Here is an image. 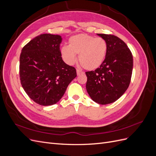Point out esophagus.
<instances>
[{"mask_svg": "<svg viewBox=\"0 0 156 156\" xmlns=\"http://www.w3.org/2000/svg\"><path fill=\"white\" fill-rule=\"evenodd\" d=\"M77 75H80L81 74H83L84 73V72H82L81 70H80V69H77Z\"/></svg>", "mask_w": 156, "mask_h": 156, "instance_id": "1", "label": "esophagus"}]
</instances>
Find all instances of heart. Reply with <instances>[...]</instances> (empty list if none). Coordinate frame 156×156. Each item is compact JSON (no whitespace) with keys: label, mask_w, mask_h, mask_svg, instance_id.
<instances>
[{"label":"heart","mask_w":156,"mask_h":156,"mask_svg":"<svg viewBox=\"0 0 156 156\" xmlns=\"http://www.w3.org/2000/svg\"><path fill=\"white\" fill-rule=\"evenodd\" d=\"M107 52V44L102 37L86 34H80L71 37L68 46H62L60 54L66 63L73 65L79 61L82 66L88 70L99 68L105 60Z\"/></svg>","instance_id":"1"}]
</instances>
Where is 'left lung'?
I'll return each instance as SVG.
<instances>
[{"label":"left lung","instance_id":"obj_1","mask_svg":"<svg viewBox=\"0 0 156 156\" xmlns=\"http://www.w3.org/2000/svg\"><path fill=\"white\" fill-rule=\"evenodd\" d=\"M107 44L105 60L95 71L87 72L86 88L92 100L100 105L116 101L128 88L133 66L131 52L114 35L97 34Z\"/></svg>","mask_w":156,"mask_h":156}]
</instances>
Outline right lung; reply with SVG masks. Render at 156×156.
Returning <instances> with one entry per match:
<instances>
[{
	"instance_id": "obj_1",
	"label": "right lung",
	"mask_w": 156,
	"mask_h": 156,
	"mask_svg": "<svg viewBox=\"0 0 156 156\" xmlns=\"http://www.w3.org/2000/svg\"><path fill=\"white\" fill-rule=\"evenodd\" d=\"M61 41L60 35L43 34L30 40L21 50V85L31 100L41 105L57 103L77 77L75 68L62 58Z\"/></svg>"
}]
</instances>
